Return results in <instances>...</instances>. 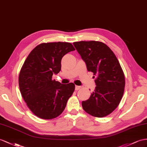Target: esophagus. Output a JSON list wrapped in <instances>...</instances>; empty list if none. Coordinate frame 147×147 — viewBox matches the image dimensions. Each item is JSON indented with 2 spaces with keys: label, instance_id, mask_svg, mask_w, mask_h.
<instances>
[{
  "label": "esophagus",
  "instance_id": "34e87169",
  "mask_svg": "<svg viewBox=\"0 0 147 147\" xmlns=\"http://www.w3.org/2000/svg\"><path fill=\"white\" fill-rule=\"evenodd\" d=\"M81 88H82V86H75V89L79 90V89H80Z\"/></svg>",
  "mask_w": 147,
  "mask_h": 147
}]
</instances>
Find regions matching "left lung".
<instances>
[{
    "label": "left lung",
    "instance_id": "left-lung-1",
    "mask_svg": "<svg viewBox=\"0 0 147 147\" xmlns=\"http://www.w3.org/2000/svg\"><path fill=\"white\" fill-rule=\"evenodd\" d=\"M73 45L88 71L96 76L95 90L89 99L82 101V108L96 117L107 116L119 106L125 88V76L118 59L111 48L100 41H81Z\"/></svg>",
    "mask_w": 147,
    "mask_h": 147
}]
</instances>
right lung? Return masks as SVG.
<instances>
[{"label": "right lung", "instance_id": "add662e5", "mask_svg": "<svg viewBox=\"0 0 147 147\" xmlns=\"http://www.w3.org/2000/svg\"><path fill=\"white\" fill-rule=\"evenodd\" d=\"M75 50L67 42L43 43L28 55L18 77L22 96L36 116L52 119L65 110L67 101L75 89L73 82L67 84L52 80L53 74L61 70V59Z\"/></svg>", "mask_w": 147, "mask_h": 147}]
</instances>
